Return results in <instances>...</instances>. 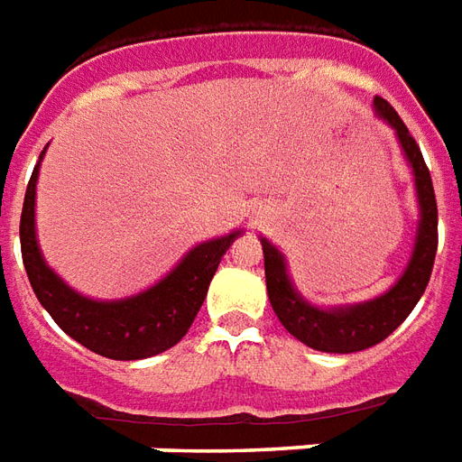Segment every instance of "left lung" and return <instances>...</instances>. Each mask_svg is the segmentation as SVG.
<instances>
[{"label":"left lung","instance_id":"8db88e82","mask_svg":"<svg viewBox=\"0 0 462 462\" xmlns=\"http://www.w3.org/2000/svg\"><path fill=\"white\" fill-rule=\"evenodd\" d=\"M378 118L396 131V138L403 148L406 161L413 168L418 198V230L413 254L408 260L406 272L401 280L383 291L381 297L361 304H346V307H314L294 290L287 272V260L270 240L262 237V252H264V277H267V294H270L272 310L280 317L282 327L297 337L301 344L327 351V354H354L383 341L388 334L401 327L413 311L433 272L438 250V205L430 172L423 161V152L408 133L406 123L393 111V106L383 101L381 96L374 98Z\"/></svg>","mask_w":462,"mask_h":462}]
</instances>
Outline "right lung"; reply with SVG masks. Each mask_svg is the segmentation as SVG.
<instances>
[{"label":"right lung","instance_id":"1","mask_svg":"<svg viewBox=\"0 0 462 462\" xmlns=\"http://www.w3.org/2000/svg\"><path fill=\"white\" fill-rule=\"evenodd\" d=\"M46 148L39 155V162ZM39 162L26 185L19 222L22 260L36 300L42 301V307L71 339L106 358L135 361L175 346L198 317L222 254L242 232L235 230L225 237L200 242L178 262V267L168 277H162L158 284H152L151 290L141 294L114 301L88 300L71 290L46 264L39 250L34 227Z\"/></svg>","mask_w":462,"mask_h":462}]
</instances>
